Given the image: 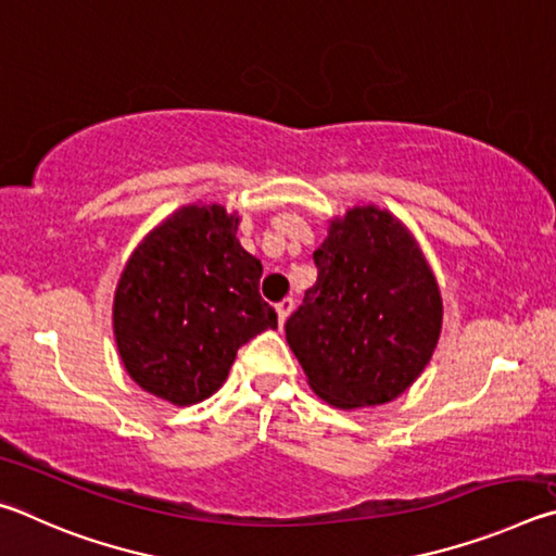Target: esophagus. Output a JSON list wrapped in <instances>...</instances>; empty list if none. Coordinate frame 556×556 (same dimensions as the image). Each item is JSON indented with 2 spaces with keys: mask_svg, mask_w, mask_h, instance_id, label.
Returning <instances> with one entry per match:
<instances>
[{
  "mask_svg": "<svg viewBox=\"0 0 556 556\" xmlns=\"http://www.w3.org/2000/svg\"><path fill=\"white\" fill-rule=\"evenodd\" d=\"M277 308V316H279V324H285L287 321V316L291 314V308H294V299L291 296H287V299H281L279 304L275 306Z\"/></svg>",
  "mask_w": 556,
  "mask_h": 556,
  "instance_id": "obj_1",
  "label": "esophagus"
}]
</instances>
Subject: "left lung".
I'll return each instance as SVG.
<instances>
[{"mask_svg": "<svg viewBox=\"0 0 556 556\" xmlns=\"http://www.w3.org/2000/svg\"><path fill=\"white\" fill-rule=\"evenodd\" d=\"M316 285L287 341L318 397L341 409L397 397L441 331V296L412 235L388 211L353 208L314 252Z\"/></svg>", "mask_w": 556, "mask_h": 556, "instance_id": "8db88e82", "label": "left lung"}]
</instances>
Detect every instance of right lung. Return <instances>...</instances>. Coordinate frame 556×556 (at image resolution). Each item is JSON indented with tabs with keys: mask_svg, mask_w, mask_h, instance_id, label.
<instances>
[{
	"mask_svg": "<svg viewBox=\"0 0 556 556\" xmlns=\"http://www.w3.org/2000/svg\"><path fill=\"white\" fill-rule=\"evenodd\" d=\"M220 205H186L129 257L115 294V338L139 388L195 404L220 388L238 348L277 312L260 296L262 265Z\"/></svg>",
	"mask_w": 556,
	"mask_h": 556,
	"instance_id": "add662e5",
	"label": "right lung"
}]
</instances>
